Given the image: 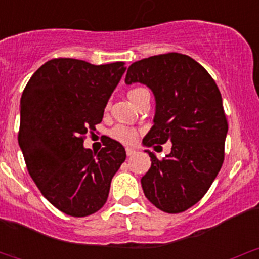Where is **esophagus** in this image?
<instances>
[{"label":"esophagus","mask_w":259,"mask_h":259,"mask_svg":"<svg viewBox=\"0 0 259 259\" xmlns=\"http://www.w3.org/2000/svg\"><path fill=\"white\" fill-rule=\"evenodd\" d=\"M135 154V150L134 149H132V148H126V155L127 156H133Z\"/></svg>","instance_id":"obj_1"}]
</instances>
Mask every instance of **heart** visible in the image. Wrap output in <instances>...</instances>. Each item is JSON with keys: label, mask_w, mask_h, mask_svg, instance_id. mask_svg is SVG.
Segmentation results:
<instances>
[{"label": "heart", "mask_w": 259, "mask_h": 259, "mask_svg": "<svg viewBox=\"0 0 259 259\" xmlns=\"http://www.w3.org/2000/svg\"><path fill=\"white\" fill-rule=\"evenodd\" d=\"M143 90H144V89H140V88L132 89V90L127 93V96H129L130 100L133 101L135 98H137L138 94L142 93ZM110 135L114 138V139H116L117 142L122 143V144L130 145L137 140L138 130L134 129V127L125 126V125H117V126H115L114 129H111Z\"/></svg>", "instance_id": "1"}]
</instances>
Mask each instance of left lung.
Wrapping results in <instances>:
<instances>
[{"instance_id":"obj_1","label":"left lung","mask_w":259,"mask_h":259,"mask_svg":"<svg viewBox=\"0 0 259 259\" xmlns=\"http://www.w3.org/2000/svg\"><path fill=\"white\" fill-rule=\"evenodd\" d=\"M125 82L145 83L155 95L154 125L144 145L171 142L165 158L148 151L145 197L165 213L189 209L204 197L224 161L228 121L215 81L192 57L168 52L130 65Z\"/></svg>"}]
</instances>
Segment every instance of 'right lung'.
<instances>
[{
	"mask_svg": "<svg viewBox=\"0 0 259 259\" xmlns=\"http://www.w3.org/2000/svg\"><path fill=\"white\" fill-rule=\"evenodd\" d=\"M124 65L52 59L31 76L21 96L18 144L28 174L67 215L81 218L101 209L126 158L124 146L110 138L99 153L83 148L86 134L103 120Z\"/></svg>",
	"mask_w": 259,
	"mask_h": 259,
	"instance_id": "right-lung-1",
	"label": "right lung"
}]
</instances>
